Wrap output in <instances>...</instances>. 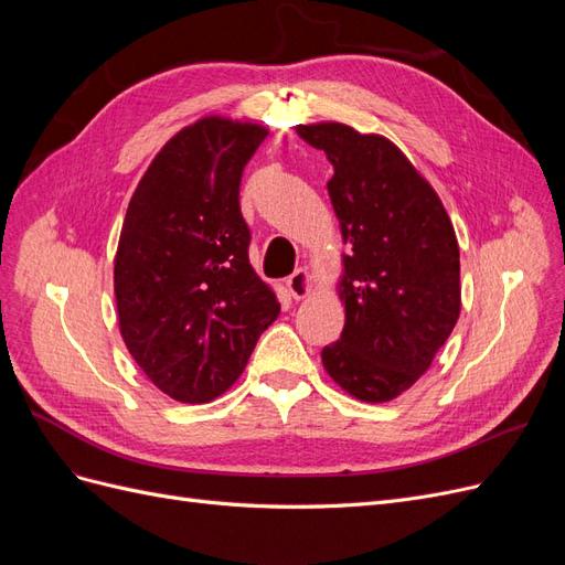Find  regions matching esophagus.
I'll return each mask as SVG.
<instances>
[{
    "instance_id": "esophagus-1",
    "label": "esophagus",
    "mask_w": 565,
    "mask_h": 565,
    "mask_svg": "<svg viewBox=\"0 0 565 565\" xmlns=\"http://www.w3.org/2000/svg\"><path fill=\"white\" fill-rule=\"evenodd\" d=\"M287 289H289V297L292 299H306L311 295V287H313V280H311V273L306 268H297L292 276L287 278Z\"/></svg>"
}]
</instances>
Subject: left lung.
Returning <instances> with one entry per match:
<instances>
[{
  "mask_svg": "<svg viewBox=\"0 0 565 565\" xmlns=\"http://www.w3.org/2000/svg\"><path fill=\"white\" fill-rule=\"evenodd\" d=\"M334 167L347 322L322 365L351 396L386 403L429 370L461 309L459 245L440 198L396 143L339 122L299 125Z\"/></svg>",
  "mask_w": 565,
  "mask_h": 565,
  "instance_id": "1",
  "label": "left lung"
}]
</instances>
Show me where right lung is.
<instances>
[{
    "mask_svg": "<svg viewBox=\"0 0 565 565\" xmlns=\"http://www.w3.org/2000/svg\"><path fill=\"white\" fill-rule=\"evenodd\" d=\"M268 129L202 117L164 143L129 200L115 254L119 332L169 398L210 403L278 318L249 264L243 169Z\"/></svg>",
    "mask_w": 565,
    "mask_h": 565,
    "instance_id": "1",
    "label": "right lung"
}]
</instances>
